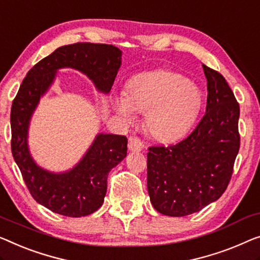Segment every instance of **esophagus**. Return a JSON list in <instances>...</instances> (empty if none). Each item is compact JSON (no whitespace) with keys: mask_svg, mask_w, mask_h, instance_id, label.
<instances>
[{"mask_svg":"<svg viewBox=\"0 0 260 260\" xmlns=\"http://www.w3.org/2000/svg\"><path fill=\"white\" fill-rule=\"evenodd\" d=\"M127 148H129L130 151H142L144 145H143L142 141L137 137H130L129 138V143H127Z\"/></svg>","mask_w":260,"mask_h":260,"instance_id":"esophagus-1","label":"esophagus"}]
</instances>
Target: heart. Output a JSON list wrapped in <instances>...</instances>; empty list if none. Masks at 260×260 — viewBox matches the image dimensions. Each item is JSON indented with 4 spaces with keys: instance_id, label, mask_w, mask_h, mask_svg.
Masks as SVG:
<instances>
[{
    "instance_id": "obj_1",
    "label": "heart",
    "mask_w": 260,
    "mask_h": 260,
    "mask_svg": "<svg viewBox=\"0 0 260 260\" xmlns=\"http://www.w3.org/2000/svg\"><path fill=\"white\" fill-rule=\"evenodd\" d=\"M114 107L129 123L135 121V111H146L150 134L160 141H172L192 126L202 107V93L174 71H150L131 78L124 93L115 95Z\"/></svg>"
}]
</instances>
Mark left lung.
<instances>
[{
  "label": "left lung",
  "instance_id": "left-lung-1",
  "mask_svg": "<svg viewBox=\"0 0 260 260\" xmlns=\"http://www.w3.org/2000/svg\"><path fill=\"white\" fill-rule=\"evenodd\" d=\"M206 112L185 139L148 152V192L158 212L184 217L216 202L231 179L240 137L239 104L219 73L203 64Z\"/></svg>",
  "mask_w": 260,
  "mask_h": 260
}]
</instances>
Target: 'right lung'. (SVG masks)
Masks as SVG:
<instances>
[{
	"label": "right lung",
	"mask_w": 260,
	"mask_h": 260,
	"mask_svg": "<svg viewBox=\"0 0 260 260\" xmlns=\"http://www.w3.org/2000/svg\"><path fill=\"white\" fill-rule=\"evenodd\" d=\"M122 64V51L111 44L63 46L34 66L11 105V152L28 190L39 204L67 217H84L102 206L107 178L126 157L125 136L99 134L81 160L70 170L52 172L34 160L28 144L34 111L64 68L84 74L95 88L109 93Z\"/></svg>",
	"instance_id": "add662e5"
}]
</instances>
